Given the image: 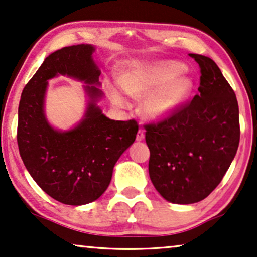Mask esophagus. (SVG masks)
I'll list each match as a JSON object with an SVG mask.
<instances>
[{
    "label": "esophagus",
    "instance_id": "esophagus-1",
    "mask_svg": "<svg viewBox=\"0 0 257 257\" xmlns=\"http://www.w3.org/2000/svg\"><path fill=\"white\" fill-rule=\"evenodd\" d=\"M145 138V132L143 130H139L138 133H137V142H142Z\"/></svg>",
    "mask_w": 257,
    "mask_h": 257
}]
</instances>
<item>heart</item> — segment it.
I'll return each mask as SVG.
<instances>
[{
    "mask_svg": "<svg viewBox=\"0 0 257 257\" xmlns=\"http://www.w3.org/2000/svg\"><path fill=\"white\" fill-rule=\"evenodd\" d=\"M185 66L177 62L136 65L120 78V85L130 96H147L142 104L143 113L151 119H161L173 113L192 90V80L181 76ZM118 104L124 101L113 96Z\"/></svg>",
    "mask_w": 257,
    "mask_h": 257,
    "instance_id": "1",
    "label": "heart"
}]
</instances>
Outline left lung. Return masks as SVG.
Returning <instances> with one entry per match:
<instances>
[{
  "mask_svg": "<svg viewBox=\"0 0 257 257\" xmlns=\"http://www.w3.org/2000/svg\"><path fill=\"white\" fill-rule=\"evenodd\" d=\"M189 56L201 72L198 94L144 126L151 181L164 199L181 205L201 201L216 188L240 143L234 90L213 59Z\"/></svg>",
  "mask_w": 257,
  "mask_h": 257,
  "instance_id": "1",
  "label": "left lung"
}]
</instances>
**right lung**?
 I'll use <instances>...</instances> for the list:
<instances>
[{"instance_id": "right-lung-1", "label": "right lung", "mask_w": 257, "mask_h": 257, "mask_svg": "<svg viewBox=\"0 0 257 257\" xmlns=\"http://www.w3.org/2000/svg\"><path fill=\"white\" fill-rule=\"evenodd\" d=\"M93 47L78 44L52 52L44 59L21 94L17 145L24 166L36 184L52 199L65 205H86L110 185L119 157L136 140L138 122L111 120L90 103L85 118L68 132L56 131L44 117L48 79L66 75L90 85L92 99L101 97L100 71L92 57Z\"/></svg>"}]
</instances>
